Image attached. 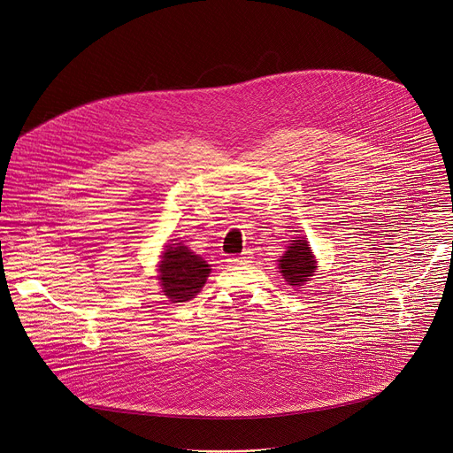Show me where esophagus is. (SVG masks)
<instances>
[{"label": "esophagus", "instance_id": "1", "mask_svg": "<svg viewBox=\"0 0 453 453\" xmlns=\"http://www.w3.org/2000/svg\"><path fill=\"white\" fill-rule=\"evenodd\" d=\"M228 262L230 264H248V262H251V253L244 251L241 257H230Z\"/></svg>", "mask_w": 453, "mask_h": 453}]
</instances>
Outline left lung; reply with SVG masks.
Returning a JSON list of instances; mask_svg holds the SVG:
<instances>
[{
  "mask_svg": "<svg viewBox=\"0 0 453 453\" xmlns=\"http://www.w3.org/2000/svg\"><path fill=\"white\" fill-rule=\"evenodd\" d=\"M280 273L291 286H300L309 282V277L314 275L316 269V260L314 255L303 237L296 239L291 242L284 257L279 260Z\"/></svg>",
  "mask_w": 453,
  "mask_h": 453,
  "instance_id": "left-lung-1",
  "label": "left lung"
}]
</instances>
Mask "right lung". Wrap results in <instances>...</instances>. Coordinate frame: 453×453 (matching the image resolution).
Returning a JSON list of instances; mask_svg holds the SVG:
<instances>
[{
	"instance_id": "right-lung-1",
	"label": "right lung",
	"mask_w": 453,
	"mask_h": 453,
	"mask_svg": "<svg viewBox=\"0 0 453 453\" xmlns=\"http://www.w3.org/2000/svg\"><path fill=\"white\" fill-rule=\"evenodd\" d=\"M158 269L160 286L171 302H188L196 296L211 273L209 264L182 242L165 246Z\"/></svg>"
}]
</instances>
